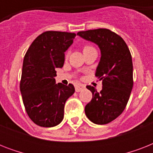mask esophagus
Here are the masks:
<instances>
[{
    "instance_id": "34e87169",
    "label": "esophagus",
    "mask_w": 153,
    "mask_h": 153,
    "mask_svg": "<svg viewBox=\"0 0 153 153\" xmlns=\"http://www.w3.org/2000/svg\"><path fill=\"white\" fill-rule=\"evenodd\" d=\"M85 87H86V86H84L83 84H77V85H75V91H76V92H80V91H82V90H84Z\"/></svg>"
}]
</instances>
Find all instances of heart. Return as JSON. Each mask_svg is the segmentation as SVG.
<instances>
[{
  "label": "heart",
  "mask_w": 153,
  "mask_h": 153,
  "mask_svg": "<svg viewBox=\"0 0 153 153\" xmlns=\"http://www.w3.org/2000/svg\"><path fill=\"white\" fill-rule=\"evenodd\" d=\"M91 49H94L93 47L90 46V45H86V46H84L83 48V51H87V50H91Z\"/></svg>",
  "instance_id": "obj_1"
}]
</instances>
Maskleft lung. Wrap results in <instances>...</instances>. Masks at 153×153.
Returning <instances> with one entry per match:
<instances>
[{
    "mask_svg": "<svg viewBox=\"0 0 153 153\" xmlns=\"http://www.w3.org/2000/svg\"><path fill=\"white\" fill-rule=\"evenodd\" d=\"M77 35L97 44L101 51L95 76L102 81V90L98 93L94 86H86L93 98L85 107V113L93 123L108 124L121 115L130 97L133 86L131 53L124 39L106 28Z\"/></svg>",
    "mask_w": 153,
    "mask_h": 153,
    "instance_id": "left-lung-1",
    "label": "left lung"
}]
</instances>
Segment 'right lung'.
<instances>
[{"label": "right lung", "mask_w": 153, "mask_h": 153, "mask_svg": "<svg viewBox=\"0 0 153 153\" xmlns=\"http://www.w3.org/2000/svg\"><path fill=\"white\" fill-rule=\"evenodd\" d=\"M75 36V33L48 31L36 38L25 54L20 93L27 115L37 126L54 127L63 119L65 102L74 87L55 83V69L62 67L65 51Z\"/></svg>", "instance_id": "right-lung-1"}]
</instances>
